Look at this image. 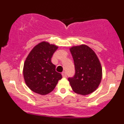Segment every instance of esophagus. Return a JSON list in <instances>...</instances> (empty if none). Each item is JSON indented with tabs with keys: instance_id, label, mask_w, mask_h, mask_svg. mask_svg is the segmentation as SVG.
<instances>
[{
	"instance_id": "34e87169",
	"label": "esophagus",
	"mask_w": 124,
	"mask_h": 124,
	"mask_svg": "<svg viewBox=\"0 0 124 124\" xmlns=\"http://www.w3.org/2000/svg\"><path fill=\"white\" fill-rule=\"evenodd\" d=\"M62 77H67V73H66V72H65V71L62 72Z\"/></svg>"
}]
</instances>
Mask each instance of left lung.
I'll use <instances>...</instances> for the list:
<instances>
[{
	"label": "left lung",
	"instance_id": "left-lung-1",
	"mask_svg": "<svg viewBox=\"0 0 124 124\" xmlns=\"http://www.w3.org/2000/svg\"><path fill=\"white\" fill-rule=\"evenodd\" d=\"M76 73L68 78L72 89L76 93L86 95L94 92L102 79L101 65L94 51L85 44L70 48Z\"/></svg>",
	"mask_w": 124,
	"mask_h": 124
}]
</instances>
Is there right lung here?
<instances>
[{
	"label": "right lung",
	"mask_w": 124,
	"mask_h": 124,
	"mask_svg": "<svg viewBox=\"0 0 124 124\" xmlns=\"http://www.w3.org/2000/svg\"><path fill=\"white\" fill-rule=\"evenodd\" d=\"M58 46L42 41L35 46L24 63L23 77L26 85L33 92L46 95L52 92L62 78L56 71L51 58Z\"/></svg>",
	"instance_id": "1"
}]
</instances>
